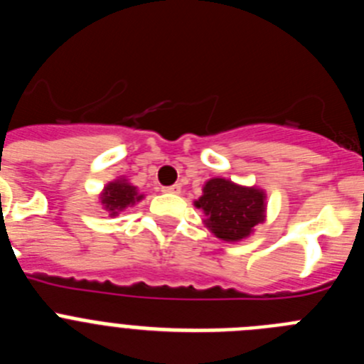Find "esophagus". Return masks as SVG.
Masks as SVG:
<instances>
[{
  "instance_id": "1",
  "label": "esophagus",
  "mask_w": 364,
  "mask_h": 364,
  "mask_svg": "<svg viewBox=\"0 0 364 364\" xmlns=\"http://www.w3.org/2000/svg\"><path fill=\"white\" fill-rule=\"evenodd\" d=\"M180 184H173V186H167V188H164V191L166 193H173V195H178L180 193Z\"/></svg>"
}]
</instances>
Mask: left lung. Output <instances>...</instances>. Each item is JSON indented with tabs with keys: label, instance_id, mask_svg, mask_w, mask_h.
Returning <instances> with one entry per match:
<instances>
[{
	"label": "left lung",
	"instance_id": "obj_1",
	"mask_svg": "<svg viewBox=\"0 0 364 364\" xmlns=\"http://www.w3.org/2000/svg\"><path fill=\"white\" fill-rule=\"evenodd\" d=\"M197 208L208 215V228L222 240H240L264 220V193L213 178L204 188Z\"/></svg>",
	"mask_w": 364,
	"mask_h": 364
}]
</instances>
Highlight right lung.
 Listing matches in <instances>:
<instances>
[{
    "instance_id": "add662e5",
    "label": "right lung",
    "mask_w": 364,
    "mask_h": 364,
    "mask_svg": "<svg viewBox=\"0 0 364 364\" xmlns=\"http://www.w3.org/2000/svg\"><path fill=\"white\" fill-rule=\"evenodd\" d=\"M140 198H142V195H136V188L129 186L124 180H118V182H111L104 189L102 204L111 211V215H117V211L124 210L129 204H134V200H140Z\"/></svg>"
}]
</instances>
